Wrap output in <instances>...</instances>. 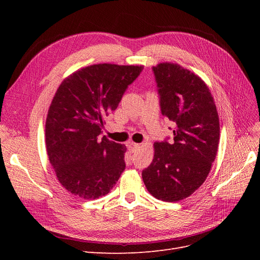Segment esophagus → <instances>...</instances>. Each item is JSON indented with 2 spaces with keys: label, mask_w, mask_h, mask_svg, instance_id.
<instances>
[{
  "label": "esophagus",
  "mask_w": 260,
  "mask_h": 260,
  "mask_svg": "<svg viewBox=\"0 0 260 260\" xmlns=\"http://www.w3.org/2000/svg\"><path fill=\"white\" fill-rule=\"evenodd\" d=\"M139 147H140V144H137L135 142H129L128 143V148H129V151H131V152L137 151Z\"/></svg>",
  "instance_id": "esophagus-1"
}]
</instances>
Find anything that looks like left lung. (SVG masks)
<instances>
[{"instance_id":"obj_1","label":"left lung","mask_w":260,"mask_h":260,"mask_svg":"<svg viewBox=\"0 0 260 260\" xmlns=\"http://www.w3.org/2000/svg\"><path fill=\"white\" fill-rule=\"evenodd\" d=\"M153 70L161 114L176 127L174 143H154L153 161L142 178L154 198L178 202L205 182L218 151L219 116L201 77L174 62H160Z\"/></svg>"}]
</instances>
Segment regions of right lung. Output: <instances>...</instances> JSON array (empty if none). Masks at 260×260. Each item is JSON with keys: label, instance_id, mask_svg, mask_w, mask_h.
<instances>
[{"label": "right lung", "instance_id": "1", "mask_svg": "<svg viewBox=\"0 0 260 260\" xmlns=\"http://www.w3.org/2000/svg\"><path fill=\"white\" fill-rule=\"evenodd\" d=\"M143 66L96 64L59 84L45 121L46 152L62 187L95 200L111 192L125 168L127 147L100 139L105 117L117 108Z\"/></svg>", "mask_w": 260, "mask_h": 260}]
</instances>
